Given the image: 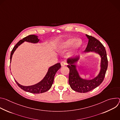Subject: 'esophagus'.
Segmentation results:
<instances>
[{
  "mask_svg": "<svg viewBox=\"0 0 120 120\" xmlns=\"http://www.w3.org/2000/svg\"><path fill=\"white\" fill-rule=\"evenodd\" d=\"M66 64V63L64 61H62L61 63V65L62 66H64Z\"/></svg>",
  "mask_w": 120,
  "mask_h": 120,
  "instance_id": "34e87169",
  "label": "esophagus"
}]
</instances>
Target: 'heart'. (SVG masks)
<instances>
[{
	"instance_id": "heart-1",
	"label": "heart",
	"mask_w": 120,
	"mask_h": 120,
	"mask_svg": "<svg viewBox=\"0 0 120 120\" xmlns=\"http://www.w3.org/2000/svg\"><path fill=\"white\" fill-rule=\"evenodd\" d=\"M82 44V43L81 40H77L75 38H71L62 43L59 47V49L61 50H64L73 45L72 51L73 52H75L81 47Z\"/></svg>"
}]
</instances>
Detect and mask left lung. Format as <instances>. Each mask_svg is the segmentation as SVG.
Listing matches in <instances>:
<instances>
[{
    "mask_svg": "<svg viewBox=\"0 0 120 120\" xmlns=\"http://www.w3.org/2000/svg\"><path fill=\"white\" fill-rule=\"evenodd\" d=\"M88 39L87 47L84 51L85 53L95 52L98 54L101 57V70L98 75L91 80L82 78L76 69L77 63L79 56L67 60V67L69 69V83L71 88L79 93L88 92L95 88L102 82L105 77L108 67V60L105 47L99 40L91 36L86 35Z\"/></svg>",
    "mask_w": 120,
    "mask_h": 120,
    "instance_id": "8db88e82",
    "label": "left lung"
}]
</instances>
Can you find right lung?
Returning <instances> with one entry per match:
<instances>
[{"instance_id": "right-lung-1", "label": "right lung", "mask_w": 120, "mask_h": 120, "mask_svg": "<svg viewBox=\"0 0 120 120\" xmlns=\"http://www.w3.org/2000/svg\"><path fill=\"white\" fill-rule=\"evenodd\" d=\"M39 40H40L38 38V37L34 35L28 36L23 38L22 40H20L15 45L11 51L10 54V63L14 52L21 44L25 41L32 43H38ZM61 67V66L60 63H57L50 67L45 77L40 82L34 85H31V86H23L15 80V81L18 86L25 91L32 94L43 93L48 91L51 88L54 82L55 75Z\"/></svg>"}]
</instances>
